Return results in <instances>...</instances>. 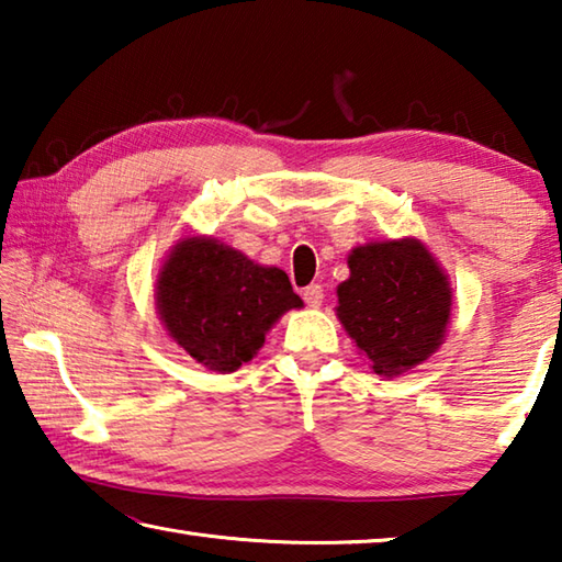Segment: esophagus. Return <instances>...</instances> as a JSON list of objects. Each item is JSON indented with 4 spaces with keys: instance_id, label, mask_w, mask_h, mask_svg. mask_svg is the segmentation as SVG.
Instances as JSON below:
<instances>
[{
    "instance_id": "obj_1",
    "label": "esophagus",
    "mask_w": 562,
    "mask_h": 562,
    "mask_svg": "<svg viewBox=\"0 0 562 562\" xmlns=\"http://www.w3.org/2000/svg\"><path fill=\"white\" fill-rule=\"evenodd\" d=\"M302 297L310 304V307H319L322 300H325V290H322L319 284H310V288L302 290Z\"/></svg>"
}]
</instances>
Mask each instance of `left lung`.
Returning <instances> with one entry per match:
<instances>
[{"instance_id":"left-lung-1","label":"left lung","mask_w":562,"mask_h":562,"mask_svg":"<svg viewBox=\"0 0 562 562\" xmlns=\"http://www.w3.org/2000/svg\"><path fill=\"white\" fill-rule=\"evenodd\" d=\"M337 288V317L374 374L394 379L443 345L451 322L449 274L416 237L351 247Z\"/></svg>"}]
</instances>
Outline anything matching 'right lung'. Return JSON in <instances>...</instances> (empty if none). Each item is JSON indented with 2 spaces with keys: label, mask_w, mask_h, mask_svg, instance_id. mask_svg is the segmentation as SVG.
I'll return each instance as SVG.
<instances>
[{
  "label": "right lung",
  "mask_w": 562,
  "mask_h": 562,
  "mask_svg": "<svg viewBox=\"0 0 562 562\" xmlns=\"http://www.w3.org/2000/svg\"><path fill=\"white\" fill-rule=\"evenodd\" d=\"M156 310L168 337L211 372H235L265 345L284 312L300 310L290 278L211 235H188L156 278Z\"/></svg>",
  "instance_id": "1"
}]
</instances>
